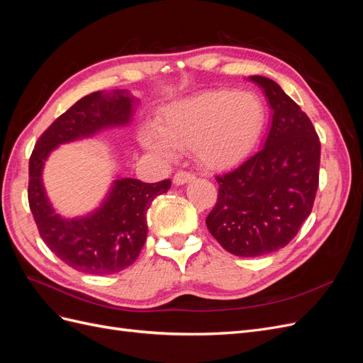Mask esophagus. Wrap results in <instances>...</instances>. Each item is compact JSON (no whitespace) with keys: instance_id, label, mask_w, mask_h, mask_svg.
Segmentation results:
<instances>
[{"instance_id":"34e87169","label":"esophagus","mask_w":363,"mask_h":363,"mask_svg":"<svg viewBox=\"0 0 363 363\" xmlns=\"http://www.w3.org/2000/svg\"><path fill=\"white\" fill-rule=\"evenodd\" d=\"M194 179H195V175L192 172H189V171H177V172H175V175H174V180L172 182H174V184L180 186V184L192 182Z\"/></svg>"}]
</instances>
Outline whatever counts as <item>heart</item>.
I'll use <instances>...</instances> for the list:
<instances>
[{
	"mask_svg": "<svg viewBox=\"0 0 363 363\" xmlns=\"http://www.w3.org/2000/svg\"><path fill=\"white\" fill-rule=\"evenodd\" d=\"M265 125V107L247 91H211L169 104L159 118V130L145 127L140 142L162 159L177 150H191L211 168H224L242 160Z\"/></svg>",
	"mask_w": 363,
	"mask_h": 363,
	"instance_id": "heart-1",
	"label": "heart"
}]
</instances>
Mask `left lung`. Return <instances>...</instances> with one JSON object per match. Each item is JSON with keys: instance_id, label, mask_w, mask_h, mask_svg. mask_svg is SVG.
Here are the masks:
<instances>
[{"instance_id": "1", "label": "left lung", "mask_w": 363, "mask_h": 363, "mask_svg": "<svg viewBox=\"0 0 363 363\" xmlns=\"http://www.w3.org/2000/svg\"><path fill=\"white\" fill-rule=\"evenodd\" d=\"M272 108L263 145L238 168L218 175V200L206 218L211 235L240 257L288 245L311 215L320 182L321 144L312 121L271 79L250 77Z\"/></svg>"}]
</instances>
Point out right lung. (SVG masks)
Returning a JSON list of instances; mask_svg holds the SVG:
<instances>
[{
	"instance_id": "obj_1",
	"label": "right lung",
	"mask_w": 363,
	"mask_h": 363,
	"mask_svg": "<svg viewBox=\"0 0 363 363\" xmlns=\"http://www.w3.org/2000/svg\"><path fill=\"white\" fill-rule=\"evenodd\" d=\"M135 104V98L124 89L86 95L43 131L30 156L28 204L39 235L54 255L80 272L113 274L138 259L148 233L147 211L156 196L168 192L171 180L116 179L96 211L68 219L54 212L48 201L42 183L43 164L60 144L127 125Z\"/></svg>"
}]
</instances>
